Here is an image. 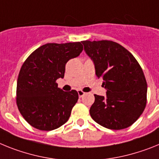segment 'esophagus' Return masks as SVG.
Returning a JSON list of instances; mask_svg holds the SVG:
<instances>
[{
    "mask_svg": "<svg viewBox=\"0 0 159 159\" xmlns=\"http://www.w3.org/2000/svg\"><path fill=\"white\" fill-rule=\"evenodd\" d=\"M78 96H79V98H81V97L85 95V92H83L82 90H78Z\"/></svg>",
    "mask_w": 159,
    "mask_h": 159,
    "instance_id": "esophagus-1",
    "label": "esophagus"
}]
</instances>
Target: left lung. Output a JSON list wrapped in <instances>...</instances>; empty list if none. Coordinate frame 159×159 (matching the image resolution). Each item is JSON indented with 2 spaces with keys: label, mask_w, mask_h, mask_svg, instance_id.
I'll use <instances>...</instances> for the list:
<instances>
[{
  "label": "left lung",
  "mask_w": 159,
  "mask_h": 159,
  "mask_svg": "<svg viewBox=\"0 0 159 159\" xmlns=\"http://www.w3.org/2000/svg\"><path fill=\"white\" fill-rule=\"evenodd\" d=\"M93 61L96 75L103 80L106 97L94 94L89 114L97 123L122 129L137 121L146 108L147 83L143 69L130 52L112 41H83Z\"/></svg>",
  "instance_id": "8db88e82"
}]
</instances>
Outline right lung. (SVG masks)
Here are the masks:
<instances>
[{
  "label": "right lung",
  "instance_id": "right-lung-1",
  "mask_svg": "<svg viewBox=\"0 0 159 159\" xmlns=\"http://www.w3.org/2000/svg\"><path fill=\"white\" fill-rule=\"evenodd\" d=\"M83 49L81 42L41 45L27 57L19 72L16 106L22 117L33 127L49 131L68 121L78 100L74 89L65 92L57 79L64 78L66 64Z\"/></svg>",
  "mask_w": 159,
  "mask_h": 159
}]
</instances>
